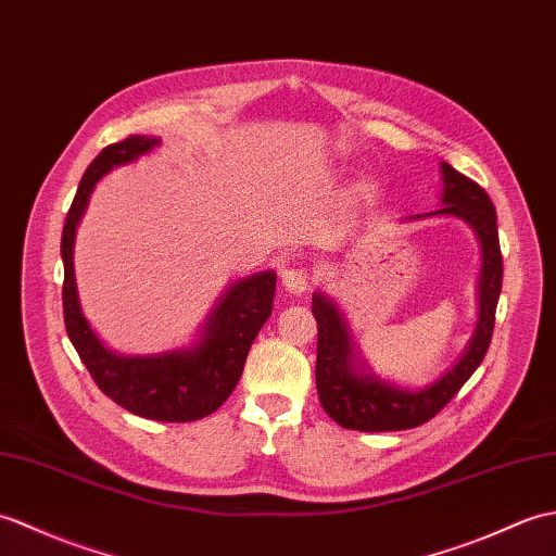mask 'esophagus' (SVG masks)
I'll return each instance as SVG.
<instances>
[{
	"mask_svg": "<svg viewBox=\"0 0 556 556\" xmlns=\"http://www.w3.org/2000/svg\"><path fill=\"white\" fill-rule=\"evenodd\" d=\"M281 283H283V289H287L293 295L305 293L307 287H309L307 269L305 267H287L281 273Z\"/></svg>",
	"mask_w": 556,
	"mask_h": 556,
	"instance_id": "1",
	"label": "esophagus"
}]
</instances>
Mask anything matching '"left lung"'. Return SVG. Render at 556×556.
<instances>
[{
  "mask_svg": "<svg viewBox=\"0 0 556 556\" xmlns=\"http://www.w3.org/2000/svg\"><path fill=\"white\" fill-rule=\"evenodd\" d=\"M443 208L431 215H457L476 229L483 247V269L479 281V325L459 363L429 389L415 393L357 374L353 365L351 333L337 305L321 293L313 295L317 319V365L315 381L319 403L327 415L353 431H403L433 419L453 400L471 374L483 363L495 329V307L502 291V251L497 237V213L485 189L453 165L443 163ZM419 217V215H417Z\"/></svg>",
  "mask_w": 556,
  "mask_h": 556,
  "instance_id": "obj_1",
  "label": "left lung"
}]
</instances>
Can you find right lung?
<instances>
[{"label": "right lung", "instance_id": "obj_1", "mask_svg": "<svg viewBox=\"0 0 556 556\" xmlns=\"http://www.w3.org/2000/svg\"><path fill=\"white\" fill-rule=\"evenodd\" d=\"M156 144L159 139L144 135L109 144L89 163L77 185L61 235L63 321L87 371L113 403L156 421H197L213 415L237 389L257 331L273 315L277 275L261 273L237 281L215 307L197 348L153 357H123L103 348L80 313L73 277L75 225L80 223L99 177Z\"/></svg>", "mask_w": 556, "mask_h": 556}]
</instances>
